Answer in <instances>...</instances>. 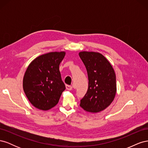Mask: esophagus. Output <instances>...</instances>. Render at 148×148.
Segmentation results:
<instances>
[{"label": "esophagus", "mask_w": 148, "mask_h": 148, "mask_svg": "<svg viewBox=\"0 0 148 148\" xmlns=\"http://www.w3.org/2000/svg\"><path fill=\"white\" fill-rule=\"evenodd\" d=\"M66 89H67V90H71L72 89V86H70V85H66Z\"/></svg>", "instance_id": "1"}]
</instances>
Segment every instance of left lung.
I'll return each mask as SVG.
<instances>
[{
  "instance_id": "left-lung-1",
  "label": "left lung",
  "mask_w": 148,
  "mask_h": 148,
  "mask_svg": "<svg viewBox=\"0 0 148 148\" xmlns=\"http://www.w3.org/2000/svg\"><path fill=\"white\" fill-rule=\"evenodd\" d=\"M88 77V89L79 106L88 112L97 113L113 102L117 84L114 70L109 60L96 52H79Z\"/></svg>"
}]
</instances>
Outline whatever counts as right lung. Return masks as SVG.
<instances>
[{
	"instance_id": "1",
	"label": "right lung",
	"mask_w": 148,
	"mask_h": 148,
	"mask_svg": "<svg viewBox=\"0 0 148 148\" xmlns=\"http://www.w3.org/2000/svg\"><path fill=\"white\" fill-rule=\"evenodd\" d=\"M65 52H51L36 58L28 65L23 79L28 99L36 108L48 110L59 102L65 86L59 65Z\"/></svg>"
}]
</instances>
